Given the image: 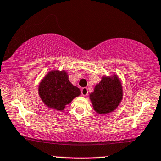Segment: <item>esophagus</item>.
Returning <instances> with one entry per match:
<instances>
[{
	"instance_id": "34e87169",
	"label": "esophagus",
	"mask_w": 161,
	"mask_h": 161,
	"mask_svg": "<svg viewBox=\"0 0 161 161\" xmlns=\"http://www.w3.org/2000/svg\"><path fill=\"white\" fill-rule=\"evenodd\" d=\"M87 93H88V91H87L86 87H82V90H81V93H82V95L86 96L87 94Z\"/></svg>"
}]
</instances>
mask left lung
Here are the masks:
<instances>
[{
  "label": "left lung",
  "instance_id": "obj_1",
  "mask_svg": "<svg viewBox=\"0 0 161 161\" xmlns=\"http://www.w3.org/2000/svg\"><path fill=\"white\" fill-rule=\"evenodd\" d=\"M90 99L97 113L105 114L112 112L123 99V87L119 79L116 76H103L90 94Z\"/></svg>",
  "mask_w": 161,
  "mask_h": 161
}]
</instances>
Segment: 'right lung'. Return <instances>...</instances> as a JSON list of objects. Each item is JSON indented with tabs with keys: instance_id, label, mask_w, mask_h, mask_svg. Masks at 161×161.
I'll list each match as a JSON object with an SVG mask.
<instances>
[{
	"instance_id": "add662e5",
	"label": "right lung",
	"mask_w": 161,
	"mask_h": 161,
	"mask_svg": "<svg viewBox=\"0 0 161 161\" xmlns=\"http://www.w3.org/2000/svg\"><path fill=\"white\" fill-rule=\"evenodd\" d=\"M38 93L47 106L62 111L66 105L80 95V90L71 84L65 71L52 70L42 80Z\"/></svg>"
}]
</instances>
